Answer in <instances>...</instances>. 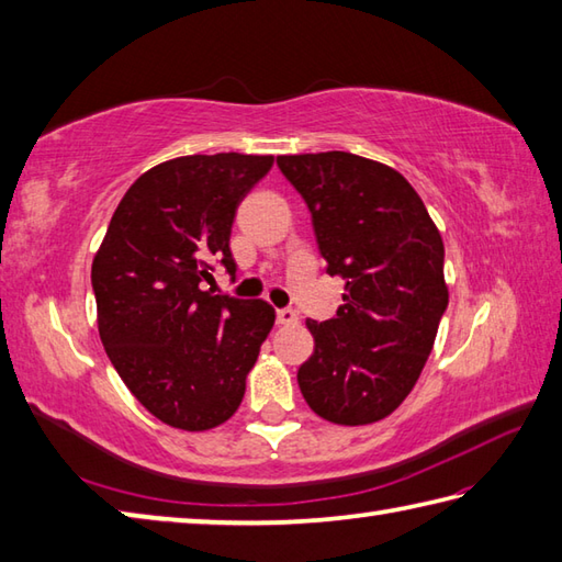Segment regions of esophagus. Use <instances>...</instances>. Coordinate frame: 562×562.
Masks as SVG:
<instances>
[{
  "mask_svg": "<svg viewBox=\"0 0 562 562\" xmlns=\"http://www.w3.org/2000/svg\"><path fill=\"white\" fill-rule=\"evenodd\" d=\"M300 322V316H296V312L292 310H278V324L280 326H292Z\"/></svg>",
  "mask_w": 562,
  "mask_h": 562,
  "instance_id": "obj_1",
  "label": "esophagus"
}]
</instances>
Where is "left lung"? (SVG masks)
I'll list each match as a JSON object with an SVG mask.
<instances>
[{
    "mask_svg": "<svg viewBox=\"0 0 562 562\" xmlns=\"http://www.w3.org/2000/svg\"><path fill=\"white\" fill-rule=\"evenodd\" d=\"M278 168L310 209L326 272L346 282L336 316L306 322L314 353L296 382L326 422H380L419 380L446 314L441 234L387 165L328 150Z\"/></svg>",
    "mask_w": 562,
    "mask_h": 562,
    "instance_id": "left-lung-1",
    "label": "left lung"
}]
</instances>
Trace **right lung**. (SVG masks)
<instances>
[{
    "label": "right lung",
    "instance_id": "obj_1",
    "mask_svg": "<svg viewBox=\"0 0 562 562\" xmlns=\"http://www.w3.org/2000/svg\"><path fill=\"white\" fill-rule=\"evenodd\" d=\"M272 156H184L128 187L92 262L99 336L131 394L182 431L234 416L274 310L214 294V266L236 274L228 238L238 204Z\"/></svg>",
    "mask_w": 562,
    "mask_h": 562
}]
</instances>
